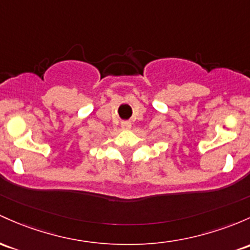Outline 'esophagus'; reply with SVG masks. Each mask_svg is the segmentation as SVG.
<instances>
[{"mask_svg": "<svg viewBox=\"0 0 250 250\" xmlns=\"http://www.w3.org/2000/svg\"><path fill=\"white\" fill-rule=\"evenodd\" d=\"M131 125L130 122H128V121H125V122H122V128L123 129H130Z\"/></svg>", "mask_w": 250, "mask_h": 250, "instance_id": "obj_1", "label": "esophagus"}]
</instances>
